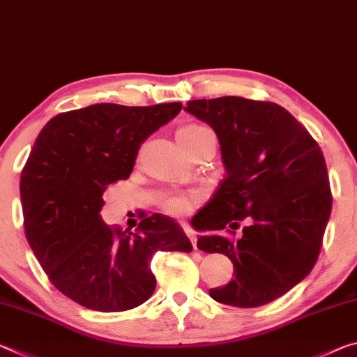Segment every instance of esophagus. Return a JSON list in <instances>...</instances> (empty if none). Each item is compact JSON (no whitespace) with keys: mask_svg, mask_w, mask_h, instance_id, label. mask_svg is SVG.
Returning <instances> with one entry per match:
<instances>
[{"mask_svg":"<svg viewBox=\"0 0 357 357\" xmlns=\"http://www.w3.org/2000/svg\"><path fill=\"white\" fill-rule=\"evenodd\" d=\"M183 231L186 232V236L190 237V241H191V243H192V248L197 250V238H196V234H195V231L190 229L188 226H183Z\"/></svg>","mask_w":357,"mask_h":357,"instance_id":"1","label":"esophagus"}]
</instances>
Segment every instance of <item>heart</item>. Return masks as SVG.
<instances>
[{
	"instance_id": "b5f03b06",
	"label": "heart",
	"mask_w": 357,
	"mask_h": 357,
	"mask_svg": "<svg viewBox=\"0 0 357 357\" xmlns=\"http://www.w3.org/2000/svg\"><path fill=\"white\" fill-rule=\"evenodd\" d=\"M210 130L204 125H197V123H188L183 125L180 130L177 131V139L180 145L185 150H188L192 144L197 142L204 134H207ZM192 208V199L190 196L185 195H169L167 197L162 199V210L166 213L172 215V217H182V215L188 213Z\"/></svg>"
}]
</instances>
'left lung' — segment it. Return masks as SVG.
<instances>
[{"instance_id": "8db88e82", "label": "left lung", "mask_w": 357, "mask_h": 357, "mask_svg": "<svg viewBox=\"0 0 357 357\" xmlns=\"http://www.w3.org/2000/svg\"><path fill=\"white\" fill-rule=\"evenodd\" d=\"M185 110L217 132L226 169L191 220L208 232L197 248L234 264V280L208 294L232 307L266 305L301 283L318 259L332 208L323 151L275 102L223 96L195 99ZM241 220L248 226L234 239Z\"/></svg>"}]
</instances>
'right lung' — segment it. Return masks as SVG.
<instances>
[{"instance_id": "obj_1", "label": "right lung", "mask_w": 357, "mask_h": 357, "mask_svg": "<svg viewBox=\"0 0 357 357\" xmlns=\"http://www.w3.org/2000/svg\"><path fill=\"white\" fill-rule=\"evenodd\" d=\"M180 110L93 104L55 115L36 137L20 177L26 241L52 284L82 307L131 310L153 294L156 251L192 250L166 215H142L136 232L99 215L106 186L130 177L140 144Z\"/></svg>"}]
</instances>
